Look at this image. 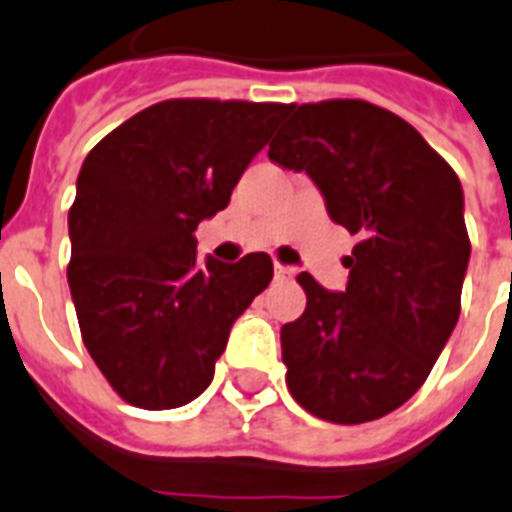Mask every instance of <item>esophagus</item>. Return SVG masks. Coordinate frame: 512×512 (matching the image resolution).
Listing matches in <instances>:
<instances>
[{
  "instance_id": "1",
  "label": "esophagus",
  "mask_w": 512,
  "mask_h": 512,
  "mask_svg": "<svg viewBox=\"0 0 512 512\" xmlns=\"http://www.w3.org/2000/svg\"><path fill=\"white\" fill-rule=\"evenodd\" d=\"M275 277H277V280H293V277H296V269L275 264Z\"/></svg>"
}]
</instances>
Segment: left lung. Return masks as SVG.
<instances>
[{
	"label": "left lung",
	"mask_w": 512,
	"mask_h": 512,
	"mask_svg": "<svg viewBox=\"0 0 512 512\" xmlns=\"http://www.w3.org/2000/svg\"><path fill=\"white\" fill-rule=\"evenodd\" d=\"M269 161L306 171L327 216L359 237L346 290L309 272L282 325L288 388L330 423H367L425 383L460 317L470 261L463 185L404 118L365 100L293 105Z\"/></svg>",
	"instance_id": "8db88e82"
}]
</instances>
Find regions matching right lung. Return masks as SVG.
Here are the masks:
<instances>
[{
  "mask_svg": "<svg viewBox=\"0 0 512 512\" xmlns=\"http://www.w3.org/2000/svg\"><path fill=\"white\" fill-rule=\"evenodd\" d=\"M280 102L166 100L84 158L68 285L94 365L126 402L174 410L214 380L230 330L272 280L267 253L198 261L195 230L288 116Z\"/></svg>",
  "mask_w": 512,
  "mask_h": 512,
  "instance_id": "obj_1",
  "label": "right lung"
}]
</instances>
